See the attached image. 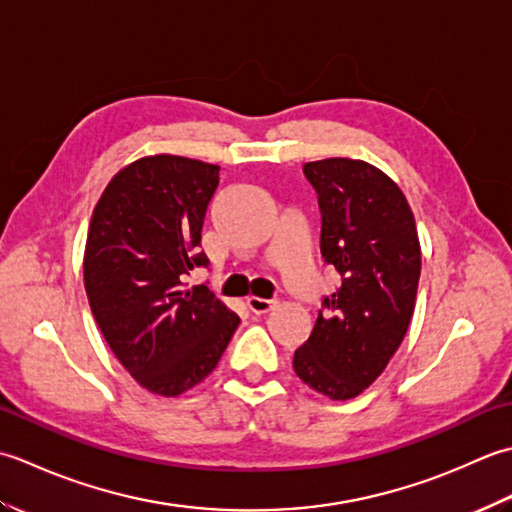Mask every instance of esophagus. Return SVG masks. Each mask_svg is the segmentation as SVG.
I'll list each match as a JSON object with an SVG mask.
<instances>
[{
  "label": "esophagus",
  "mask_w": 512,
  "mask_h": 512,
  "mask_svg": "<svg viewBox=\"0 0 512 512\" xmlns=\"http://www.w3.org/2000/svg\"><path fill=\"white\" fill-rule=\"evenodd\" d=\"M274 305H276V300L256 298V296H249V298H247V307H249V311H252V314H258V316L269 314V311L274 309Z\"/></svg>",
  "instance_id": "obj_1"
}]
</instances>
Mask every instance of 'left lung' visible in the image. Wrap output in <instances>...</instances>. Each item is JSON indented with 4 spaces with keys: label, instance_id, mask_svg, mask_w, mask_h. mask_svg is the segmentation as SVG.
<instances>
[{
    "label": "left lung",
    "instance_id": "obj_1",
    "mask_svg": "<svg viewBox=\"0 0 512 512\" xmlns=\"http://www.w3.org/2000/svg\"><path fill=\"white\" fill-rule=\"evenodd\" d=\"M318 194L320 254L340 287L322 298L294 371L331 400L360 395L402 344L420 283V241L402 190L373 165L353 159L305 163Z\"/></svg>",
    "mask_w": 512,
    "mask_h": 512
}]
</instances>
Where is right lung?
<instances>
[{"instance_id": "1", "label": "right lung", "mask_w": 512, "mask_h": 512, "mask_svg": "<svg viewBox=\"0 0 512 512\" xmlns=\"http://www.w3.org/2000/svg\"><path fill=\"white\" fill-rule=\"evenodd\" d=\"M221 168L185 156L134 161L92 212L83 283L110 349L141 387L174 398L210 375L238 318L185 276L207 267L201 229Z\"/></svg>"}]
</instances>
